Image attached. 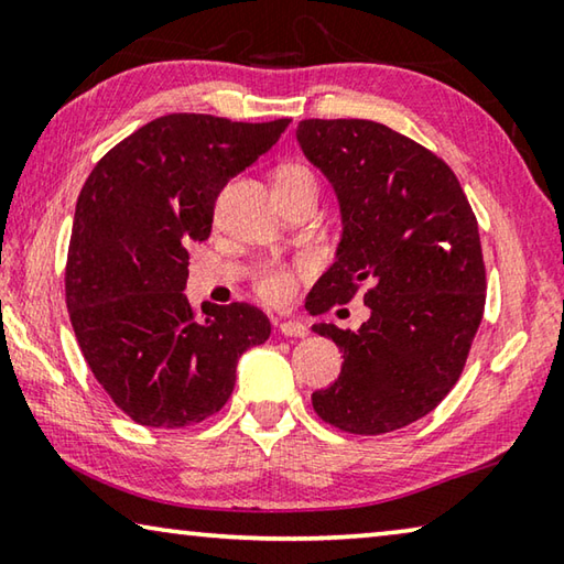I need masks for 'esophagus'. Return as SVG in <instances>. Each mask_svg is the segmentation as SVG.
<instances>
[{"label": "esophagus", "instance_id": "34e87169", "mask_svg": "<svg viewBox=\"0 0 564 564\" xmlns=\"http://www.w3.org/2000/svg\"><path fill=\"white\" fill-rule=\"evenodd\" d=\"M279 333L285 338H305V336H308V328H305L303 323H299V321H281Z\"/></svg>", "mask_w": 564, "mask_h": 564}]
</instances>
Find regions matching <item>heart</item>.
Returning a JSON list of instances; mask_svg holds the SVG:
<instances>
[{"label":"heart","mask_w":564,"mask_h":564,"mask_svg":"<svg viewBox=\"0 0 564 564\" xmlns=\"http://www.w3.org/2000/svg\"><path fill=\"white\" fill-rule=\"evenodd\" d=\"M273 181L279 186H291L301 184V181H313V176L303 166L283 164L275 171ZM253 285L256 293H259L265 303H285L291 301V295L295 291V273L291 269H285V265H265V269L256 273Z\"/></svg>","instance_id":"1"}]
</instances>
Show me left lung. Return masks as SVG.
Wrapping results in <instances>:
<instances>
[{"instance_id": "8db88e82", "label": "left lung", "mask_w": 564, "mask_h": 564, "mask_svg": "<svg viewBox=\"0 0 564 564\" xmlns=\"http://www.w3.org/2000/svg\"><path fill=\"white\" fill-rule=\"evenodd\" d=\"M299 144L336 188L343 236L336 263L305 301L313 316L362 291L358 330L318 323L343 350L336 383L313 410L352 435L415 423L460 378L485 311L477 218L453 169L386 123L305 119Z\"/></svg>"}]
</instances>
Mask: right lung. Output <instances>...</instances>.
I'll use <instances>...</instances> for the list:
<instances>
[{"instance_id":"add662e5","label":"right lung","mask_w":564,"mask_h":564,"mask_svg":"<svg viewBox=\"0 0 564 564\" xmlns=\"http://www.w3.org/2000/svg\"><path fill=\"white\" fill-rule=\"evenodd\" d=\"M291 119L166 113L119 141L76 202L66 308L94 378L133 423L188 427L226 405L243 350L271 336L248 303L186 301L191 241H206L228 178L265 154Z\"/></svg>"}]
</instances>
